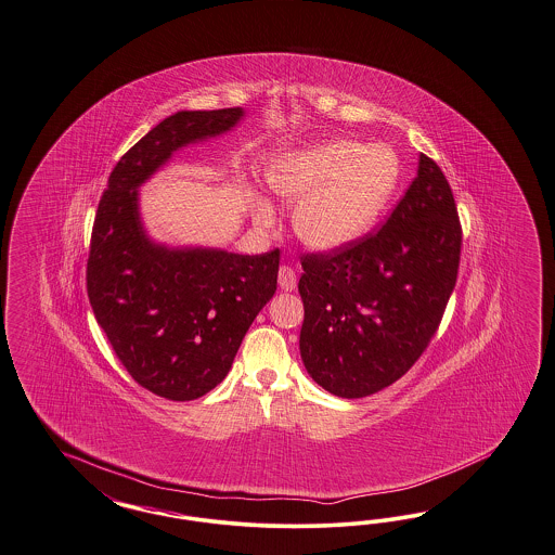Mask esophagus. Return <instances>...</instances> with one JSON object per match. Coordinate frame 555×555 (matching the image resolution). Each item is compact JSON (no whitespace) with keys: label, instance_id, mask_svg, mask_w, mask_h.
I'll return each instance as SVG.
<instances>
[{"label":"esophagus","instance_id":"esophagus-1","mask_svg":"<svg viewBox=\"0 0 555 555\" xmlns=\"http://www.w3.org/2000/svg\"><path fill=\"white\" fill-rule=\"evenodd\" d=\"M279 287L283 291H295L297 287V274L291 267L279 268Z\"/></svg>","mask_w":555,"mask_h":555}]
</instances>
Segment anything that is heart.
<instances>
[{
  "label": "heart",
  "instance_id": "obj_1",
  "mask_svg": "<svg viewBox=\"0 0 555 555\" xmlns=\"http://www.w3.org/2000/svg\"><path fill=\"white\" fill-rule=\"evenodd\" d=\"M400 176L393 147L332 139L276 162L268 170V186L297 205L293 230L307 248L336 251L357 244L377 223ZM270 221V209L258 203L256 223Z\"/></svg>",
  "mask_w": 555,
  "mask_h": 555
}]
</instances>
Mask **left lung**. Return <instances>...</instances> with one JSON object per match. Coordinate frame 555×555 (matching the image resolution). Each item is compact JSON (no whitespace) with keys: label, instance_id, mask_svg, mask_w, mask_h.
I'll use <instances>...</instances> for the list:
<instances>
[{"label":"left lung","instance_id":"8db88e82","mask_svg":"<svg viewBox=\"0 0 555 555\" xmlns=\"http://www.w3.org/2000/svg\"><path fill=\"white\" fill-rule=\"evenodd\" d=\"M461 223L453 191L421 153L418 176L379 230L336 251L301 256V359L338 398L398 382L439 330L457 283Z\"/></svg>","mask_w":555,"mask_h":555}]
</instances>
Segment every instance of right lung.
<instances>
[{
	"label": "right lung",
	"mask_w": 555,
	"mask_h": 555,
	"mask_svg": "<svg viewBox=\"0 0 555 555\" xmlns=\"http://www.w3.org/2000/svg\"><path fill=\"white\" fill-rule=\"evenodd\" d=\"M242 108L182 111L125 153L98 203L86 287L118 361L155 396L189 402L225 379L249 325L276 291L281 249H170L145 235L137 189L176 150L225 133Z\"/></svg>",
	"instance_id": "1"
}]
</instances>
